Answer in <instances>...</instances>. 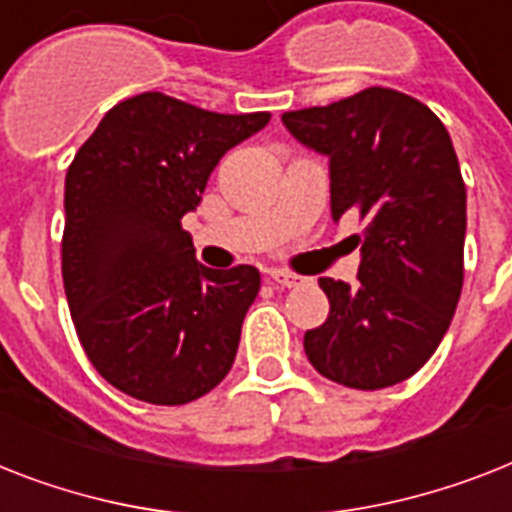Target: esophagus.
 Segmentation results:
<instances>
[{
    "mask_svg": "<svg viewBox=\"0 0 512 512\" xmlns=\"http://www.w3.org/2000/svg\"><path fill=\"white\" fill-rule=\"evenodd\" d=\"M271 279L276 281L279 287H287V289L303 287V284H305L303 276H297V273H287V271H273V273H271Z\"/></svg>",
    "mask_w": 512,
    "mask_h": 512,
    "instance_id": "esophagus-1",
    "label": "esophagus"
}]
</instances>
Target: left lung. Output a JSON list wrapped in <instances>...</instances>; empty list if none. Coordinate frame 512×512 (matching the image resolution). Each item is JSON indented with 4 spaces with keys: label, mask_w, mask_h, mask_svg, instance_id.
<instances>
[{
    "label": "left lung",
    "mask_w": 512,
    "mask_h": 512,
    "mask_svg": "<svg viewBox=\"0 0 512 512\" xmlns=\"http://www.w3.org/2000/svg\"><path fill=\"white\" fill-rule=\"evenodd\" d=\"M281 122L329 159L332 220H364L358 284L319 279L329 316L305 332V356L345 388H390L436 353L460 303L468 196L452 138L428 106L385 87Z\"/></svg>",
    "instance_id": "8db88e82"
}]
</instances>
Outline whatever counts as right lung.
I'll return each instance as SVG.
<instances>
[{
	"label": "right lung",
	"mask_w": 512,
	"mask_h": 512,
	"mask_svg": "<svg viewBox=\"0 0 512 512\" xmlns=\"http://www.w3.org/2000/svg\"><path fill=\"white\" fill-rule=\"evenodd\" d=\"M268 122L143 92L111 108L68 167V308L92 366L127 396L188 404L231 372L260 271L201 265L180 220L217 162Z\"/></svg>",
	"instance_id": "right-lung-1"
}]
</instances>
